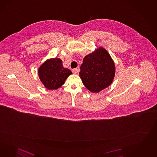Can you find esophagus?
I'll list each match as a JSON object with an SVG mask.
<instances>
[{"label":"esophagus","instance_id":"esophagus-1","mask_svg":"<svg viewBox=\"0 0 157 157\" xmlns=\"http://www.w3.org/2000/svg\"><path fill=\"white\" fill-rule=\"evenodd\" d=\"M72 72L74 73V74H77V73H78L79 72V68H74V69H72Z\"/></svg>","mask_w":157,"mask_h":157}]
</instances>
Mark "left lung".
Wrapping results in <instances>:
<instances>
[{"instance_id": "8db88e82", "label": "left lung", "mask_w": 157, "mask_h": 157, "mask_svg": "<svg viewBox=\"0 0 157 157\" xmlns=\"http://www.w3.org/2000/svg\"><path fill=\"white\" fill-rule=\"evenodd\" d=\"M80 70L83 85L92 93H98L109 86L115 75L114 60L101 46L85 56Z\"/></svg>"}]
</instances>
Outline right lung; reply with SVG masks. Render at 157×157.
<instances>
[{
  "label": "right lung",
  "instance_id": "add662e5",
  "mask_svg": "<svg viewBox=\"0 0 157 157\" xmlns=\"http://www.w3.org/2000/svg\"><path fill=\"white\" fill-rule=\"evenodd\" d=\"M59 58L46 59L38 68V76L43 86L48 90H57L62 86L72 74L69 69L63 66Z\"/></svg>",
  "mask_w": 157,
  "mask_h": 157
}]
</instances>
